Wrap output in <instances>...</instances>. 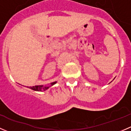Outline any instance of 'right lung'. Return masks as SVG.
I'll list each match as a JSON object with an SVG mask.
<instances>
[{
	"mask_svg": "<svg viewBox=\"0 0 131 131\" xmlns=\"http://www.w3.org/2000/svg\"><path fill=\"white\" fill-rule=\"evenodd\" d=\"M57 82H51L49 85H35V86H32V87H27V88H30V89H32V90L35 91H44L47 90L50 87L52 86V85H54L55 84H56Z\"/></svg>",
	"mask_w": 131,
	"mask_h": 131,
	"instance_id": "1",
	"label": "right lung"
}]
</instances>
